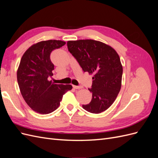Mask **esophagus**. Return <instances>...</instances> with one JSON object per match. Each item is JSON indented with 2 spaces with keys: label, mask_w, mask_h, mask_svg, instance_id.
Returning <instances> with one entry per match:
<instances>
[{
  "label": "esophagus",
  "mask_w": 158,
  "mask_h": 158,
  "mask_svg": "<svg viewBox=\"0 0 158 158\" xmlns=\"http://www.w3.org/2000/svg\"><path fill=\"white\" fill-rule=\"evenodd\" d=\"M73 88L74 89H82L83 87L80 86V85H73Z\"/></svg>",
  "instance_id": "34e87169"
}]
</instances>
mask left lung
<instances>
[{"instance_id": "left-lung-1", "label": "left lung", "mask_w": 158, "mask_h": 158, "mask_svg": "<svg viewBox=\"0 0 158 158\" xmlns=\"http://www.w3.org/2000/svg\"><path fill=\"white\" fill-rule=\"evenodd\" d=\"M68 49L84 72L93 74L92 101L82 107L100 113L114 102L121 88L123 66L116 51L101 41L93 40L69 41Z\"/></svg>"}]
</instances>
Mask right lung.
<instances>
[{"mask_svg":"<svg viewBox=\"0 0 158 158\" xmlns=\"http://www.w3.org/2000/svg\"><path fill=\"white\" fill-rule=\"evenodd\" d=\"M66 44L60 40H47L31 45L23 55L17 70V80L23 98L33 111L49 114L59 107L63 95L73 86L55 84L48 80L53 75L51 52Z\"/></svg>","mask_w":158,"mask_h":158,"instance_id":"obj_1","label":"right lung"}]
</instances>
